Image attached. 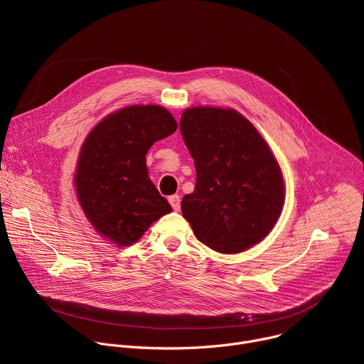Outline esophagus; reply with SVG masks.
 <instances>
[{
  "instance_id": "1",
  "label": "esophagus",
  "mask_w": 364,
  "mask_h": 364,
  "mask_svg": "<svg viewBox=\"0 0 364 364\" xmlns=\"http://www.w3.org/2000/svg\"><path fill=\"white\" fill-rule=\"evenodd\" d=\"M168 201H170L171 207H173V209H174L176 212L180 210V196H178V194L170 196V197H168Z\"/></svg>"
}]
</instances>
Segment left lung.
<instances>
[{
    "label": "left lung",
    "instance_id": "left-lung-1",
    "mask_svg": "<svg viewBox=\"0 0 364 364\" xmlns=\"http://www.w3.org/2000/svg\"><path fill=\"white\" fill-rule=\"evenodd\" d=\"M180 129L197 176L181 212L196 237L222 253L261 242L285 198L279 164L265 139L239 112L210 107L186 109Z\"/></svg>",
    "mask_w": 364,
    "mask_h": 364
}]
</instances>
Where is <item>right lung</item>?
<instances>
[{
    "instance_id": "right-lung-1",
    "label": "right lung",
    "mask_w": 364,
    "mask_h": 364,
    "mask_svg": "<svg viewBox=\"0 0 364 364\" xmlns=\"http://www.w3.org/2000/svg\"><path fill=\"white\" fill-rule=\"evenodd\" d=\"M177 129L157 105H132L102 119L86 136L75 186L86 218L118 246L135 243L149 225L173 209L148 177L145 155Z\"/></svg>"
}]
</instances>
